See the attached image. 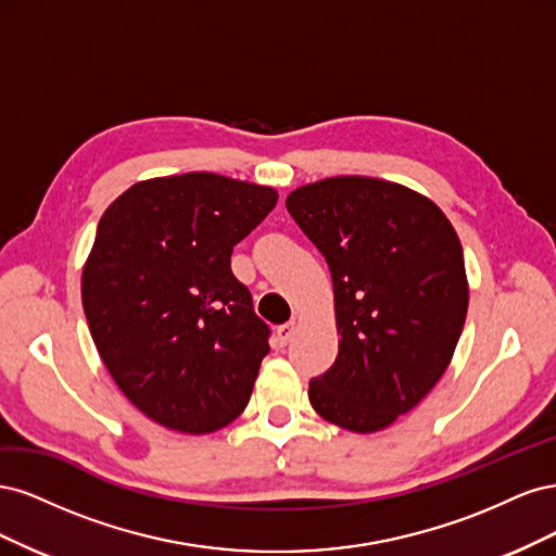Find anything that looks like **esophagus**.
Instances as JSON below:
<instances>
[{"label": "esophagus", "instance_id": "1", "mask_svg": "<svg viewBox=\"0 0 556 556\" xmlns=\"http://www.w3.org/2000/svg\"><path fill=\"white\" fill-rule=\"evenodd\" d=\"M294 331H296V325H294V323H285V325H280V327L276 329V336H278V343H280V345H288V343L292 341V336H294Z\"/></svg>", "mask_w": 556, "mask_h": 556}]
</instances>
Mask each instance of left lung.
Returning <instances> with one entry per match:
<instances>
[{
	"label": "left lung",
	"instance_id": "left-lung-1",
	"mask_svg": "<svg viewBox=\"0 0 556 556\" xmlns=\"http://www.w3.org/2000/svg\"><path fill=\"white\" fill-rule=\"evenodd\" d=\"M333 282L339 357L308 384L319 417L374 433L441 380L468 311L457 231L431 199L399 182L336 176L285 199Z\"/></svg>",
	"mask_w": 556,
	"mask_h": 556
}]
</instances>
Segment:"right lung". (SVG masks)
<instances>
[{"label": "right lung", "mask_w": 556, "mask_h": 556, "mask_svg": "<svg viewBox=\"0 0 556 556\" xmlns=\"http://www.w3.org/2000/svg\"><path fill=\"white\" fill-rule=\"evenodd\" d=\"M276 201L266 185L194 172L131 185L99 220L83 311L111 378L153 422L211 433L248 406L271 329L231 250Z\"/></svg>", "instance_id": "1"}]
</instances>
